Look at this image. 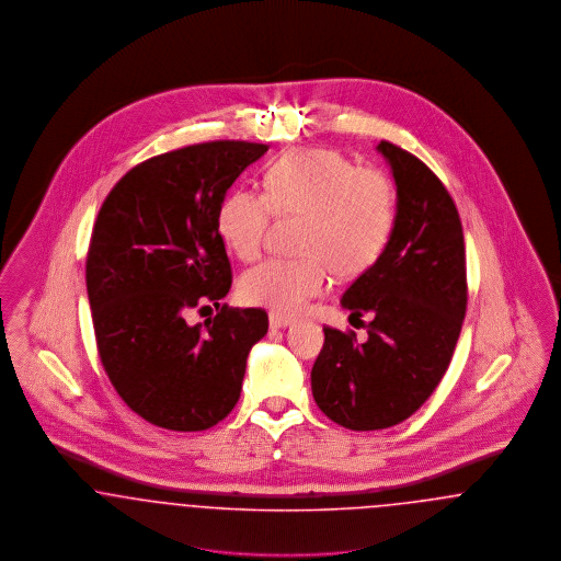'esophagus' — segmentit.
<instances>
[{
    "label": "esophagus",
    "mask_w": 561,
    "mask_h": 561,
    "mask_svg": "<svg viewBox=\"0 0 561 561\" xmlns=\"http://www.w3.org/2000/svg\"><path fill=\"white\" fill-rule=\"evenodd\" d=\"M268 323H271V328H288L290 323H294V320L293 318H288V316L271 313V316H268Z\"/></svg>",
    "instance_id": "obj_1"
}]
</instances>
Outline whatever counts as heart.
Instances as JSON below:
<instances>
[{
	"mask_svg": "<svg viewBox=\"0 0 561 561\" xmlns=\"http://www.w3.org/2000/svg\"><path fill=\"white\" fill-rule=\"evenodd\" d=\"M267 193L236 188L218 210V231L241 261L261 256L273 214L307 216V259H271L248 271L241 296L277 313H298L339 277H357L387 250L396 229L398 195L378 168H353L332 149H305L275 161Z\"/></svg>",
	"mask_w": 561,
	"mask_h": 561,
	"instance_id": "heart-1",
	"label": "heart"
}]
</instances>
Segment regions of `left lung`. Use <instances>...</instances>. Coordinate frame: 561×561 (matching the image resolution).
<instances>
[{
    "label": "left lung",
    "mask_w": 561,
    "mask_h": 561,
    "mask_svg": "<svg viewBox=\"0 0 561 561\" xmlns=\"http://www.w3.org/2000/svg\"><path fill=\"white\" fill-rule=\"evenodd\" d=\"M376 151L398 187L396 229L382 256L343 294L348 320L368 314V339L323 328L311 370L321 412L341 427L376 431L412 416L450 366L467 311L460 216L427 165L389 140ZM363 323V322H362Z\"/></svg>",
    "instance_id": "left-lung-1"
}]
</instances>
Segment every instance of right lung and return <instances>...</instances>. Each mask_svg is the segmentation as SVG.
I'll list each match as a JSON object with an SVG mask.
<instances>
[{
    "label": "right lung",
    "mask_w": 561,
    "mask_h": 561,
    "mask_svg": "<svg viewBox=\"0 0 561 561\" xmlns=\"http://www.w3.org/2000/svg\"><path fill=\"white\" fill-rule=\"evenodd\" d=\"M267 149L214 140L156 156L119 179L96 216L85 261L96 347L119 398L156 427L220 423L240 400L250 348L267 334L263 309L222 305L187 323L191 309L229 294L218 210Z\"/></svg>",
    "instance_id": "add662e5"
}]
</instances>
